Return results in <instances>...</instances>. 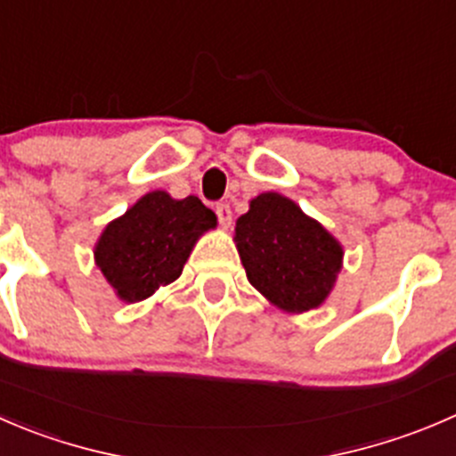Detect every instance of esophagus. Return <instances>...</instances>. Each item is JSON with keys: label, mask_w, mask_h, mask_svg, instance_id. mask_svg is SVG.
I'll use <instances>...</instances> for the list:
<instances>
[{"label": "esophagus", "mask_w": 456, "mask_h": 456, "mask_svg": "<svg viewBox=\"0 0 456 456\" xmlns=\"http://www.w3.org/2000/svg\"><path fill=\"white\" fill-rule=\"evenodd\" d=\"M216 216H218V223L223 224L224 229L232 227V207H229L227 202H218V205H216Z\"/></svg>", "instance_id": "34e87169"}]
</instances>
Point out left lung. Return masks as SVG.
I'll return each instance as SVG.
<instances>
[{
  "label": "left lung",
  "instance_id": "left-lung-1",
  "mask_svg": "<svg viewBox=\"0 0 456 456\" xmlns=\"http://www.w3.org/2000/svg\"><path fill=\"white\" fill-rule=\"evenodd\" d=\"M236 247L251 285L276 307L300 314L330 296L343 265L340 242L281 193H260L236 220Z\"/></svg>",
  "mask_w": 456,
  "mask_h": 456
}]
</instances>
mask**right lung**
Segmentation results:
<instances>
[{"label":"right lung","mask_w":456,"mask_h":456,"mask_svg":"<svg viewBox=\"0 0 456 456\" xmlns=\"http://www.w3.org/2000/svg\"><path fill=\"white\" fill-rule=\"evenodd\" d=\"M214 227L216 214L196 196L175 200L167 191H151L106 224L95 263L118 298L138 303L174 282L198 238Z\"/></svg>","instance_id":"right-lung-1"}]
</instances>
